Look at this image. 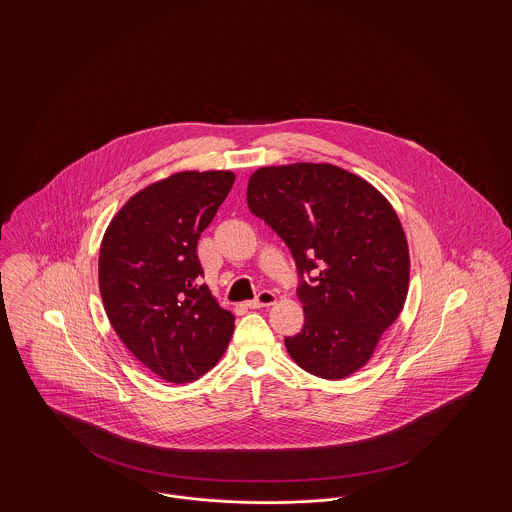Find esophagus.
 Wrapping results in <instances>:
<instances>
[{
  "mask_svg": "<svg viewBox=\"0 0 512 512\" xmlns=\"http://www.w3.org/2000/svg\"><path fill=\"white\" fill-rule=\"evenodd\" d=\"M276 303V293L272 292H261L257 295V299H253V301H249L247 303V307L249 309H263V307H270V305H274Z\"/></svg>",
  "mask_w": 512,
  "mask_h": 512,
  "instance_id": "obj_1",
  "label": "esophagus"
}]
</instances>
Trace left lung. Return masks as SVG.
Here are the masks:
<instances>
[{"label":"left lung","mask_w":512,"mask_h":512,"mask_svg":"<svg viewBox=\"0 0 512 512\" xmlns=\"http://www.w3.org/2000/svg\"><path fill=\"white\" fill-rule=\"evenodd\" d=\"M249 211L292 251L303 282V330L286 349L303 370L341 380L370 361L403 311L411 257L393 205L365 178L330 163L261 167L247 184Z\"/></svg>","instance_id":"1"}]
</instances>
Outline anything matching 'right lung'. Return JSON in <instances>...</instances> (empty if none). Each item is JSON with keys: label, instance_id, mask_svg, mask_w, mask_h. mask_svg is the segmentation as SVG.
I'll list each match as a JSON object with an SVG mask.
<instances>
[{"label": "right lung", "instance_id": "obj_1", "mask_svg": "<svg viewBox=\"0 0 512 512\" xmlns=\"http://www.w3.org/2000/svg\"><path fill=\"white\" fill-rule=\"evenodd\" d=\"M236 176L184 171L132 195L99 247V293L117 336L159 378L194 382L219 363L234 315L209 286L197 240L217 215Z\"/></svg>", "mask_w": 512, "mask_h": 512}]
</instances>
